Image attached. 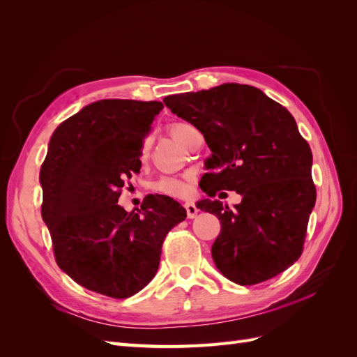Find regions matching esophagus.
Masks as SVG:
<instances>
[{
	"label": "esophagus",
	"mask_w": 357,
	"mask_h": 357,
	"mask_svg": "<svg viewBox=\"0 0 357 357\" xmlns=\"http://www.w3.org/2000/svg\"><path fill=\"white\" fill-rule=\"evenodd\" d=\"M185 208H186V213H188V218H189V219L197 218L198 208H197V205H195V204L188 201V202H185Z\"/></svg>",
	"instance_id": "1"
}]
</instances>
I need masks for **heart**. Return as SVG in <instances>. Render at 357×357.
Instances as JSON below:
<instances>
[{"label": "heart", "instance_id": "1", "mask_svg": "<svg viewBox=\"0 0 357 357\" xmlns=\"http://www.w3.org/2000/svg\"><path fill=\"white\" fill-rule=\"evenodd\" d=\"M192 128L189 123L176 122L169 125V134L172 138L177 139L181 144L186 132ZM153 189L162 195L168 197H185L189 190V178L188 177H160L153 183Z\"/></svg>", "mask_w": 357, "mask_h": 357}]
</instances>
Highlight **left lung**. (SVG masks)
Returning a JSON list of instances; mask_svg holds the SVG:
<instances>
[{
    "label": "left lung",
    "mask_w": 357,
    "mask_h": 357,
    "mask_svg": "<svg viewBox=\"0 0 357 357\" xmlns=\"http://www.w3.org/2000/svg\"><path fill=\"white\" fill-rule=\"evenodd\" d=\"M164 102L199 129L213 152L211 171L201 180L208 198L198 208L220 220L211 247L219 271L241 286L286 271L304 250L316 204L312 153L294 116L261 89L238 83L169 95ZM219 190H235L243 199L229 209L213 199Z\"/></svg>",
    "instance_id": "obj_1"
}]
</instances>
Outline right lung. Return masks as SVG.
<instances>
[{"instance_id":"obj_1","label":"right lung","mask_w":357,"mask_h":357,"mask_svg":"<svg viewBox=\"0 0 357 357\" xmlns=\"http://www.w3.org/2000/svg\"><path fill=\"white\" fill-rule=\"evenodd\" d=\"M159 101L101 100L53 132L40 169L41 215L58 266L96 294L123 299L155 277L167 234L186 219L169 197L149 195L128 213L117 204L142 168L143 139Z\"/></svg>"}]
</instances>
